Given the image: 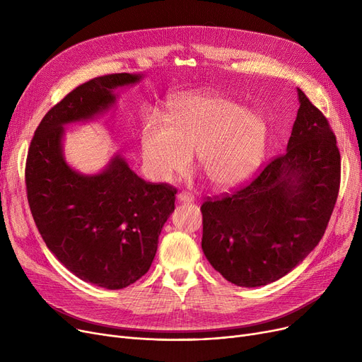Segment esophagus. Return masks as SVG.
Masks as SVG:
<instances>
[{
    "label": "esophagus",
    "mask_w": 362,
    "mask_h": 362,
    "mask_svg": "<svg viewBox=\"0 0 362 362\" xmlns=\"http://www.w3.org/2000/svg\"><path fill=\"white\" fill-rule=\"evenodd\" d=\"M177 201L179 202H192L194 197L187 192H180V194H177Z\"/></svg>",
    "instance_id": "obj_1"
}]
</instances>
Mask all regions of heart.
I'll return each instance as SVG.
<instances>
[{"label":"heart","instance_id":"1","mask_svg":"<svg viewBox=\"0 0 362 362\" xmlns=\"http://www.w3.org/2000/svg\"><path fill=\"white\" fill-rule=\"evenodd\" d=\"M267 145V124L258 114L214 93L192 95L171 104L165 123L146 117L141 156L149 176L165 182L189 167L192 154L216 187H232L252 176Z\"/></svg>","mask_w":362,"mask_h":362}]
</instances>
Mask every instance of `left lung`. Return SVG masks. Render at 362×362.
Instances as JSON below:
<instances>
[{"instance_id":"left-lung-1","label":"left lung","mask_w":362,"mask_h":362,"mask_svg":"<svg viewBox=\"0 0 362 362\" xmlns=\"http://www.w3.org/2000/svg\"><path fill=\"white\" fill-rule=\"evenodd\" d=\"M288 149L245 187L206 199L202 251L230 283L258 288L286 276L326 232L339 194L340 154L327 119L298 88Z\"/></svg>"}]
</instances>
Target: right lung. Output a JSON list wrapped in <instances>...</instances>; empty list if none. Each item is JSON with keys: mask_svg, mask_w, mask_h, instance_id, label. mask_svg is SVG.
<instances>
[{"mask_svg": "<svg viewBox=\"0 0 362 362\" xmlns=\"http://www.w3.org/2000/svg\"><path fill=\"white\" fill-rule=\"evenodd\" d=\"M141 79L105 74L67 93L37 126L25 170L30 211L48 250L76 277L111 291L149 270L163 226L175 211L176 189L145 182L120 154L97 175L79 173L63 154L64 126L108 111L117 88Z\"/></svg>", "mask_w": 362, "mask_h": 362, "instance_id": "obj_1", "label": "right lung"}]
</instances>
